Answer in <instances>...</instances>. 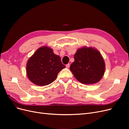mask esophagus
<instances>
[{"mask_svg":"<svg viewBox=\"0 0 129 129\" xmlns=\"http://www.w3.org/2000/svg\"><path fill=\"white\" fill-rule=\"evenodd\" d=\"M66 68H69V67H70V64L69 63L67 64H66Z\"/></svg>","mask_w":129,"mask_h":129,"instance_id":"esophagus-1","label":"esophagus"}]
</instances>
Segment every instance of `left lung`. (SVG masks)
<instances>
[{
	"label": "left lung",
	"mask_w": 129,
	"mask_h": 129,
	"mask_svg": "<svg viewBox=\"0 0 129 129\" xmlns=\"http://www.w3.org/2000/svg\"><path fill=\"white\" fill-rule=\"evenodd\" d=\"M74 76L81 83H96L102 79L105 71L102 56L96 49L83 47L74 55V62L70 67Z\"/></svg>",
	"instance_id": "1"
}]
</instances>
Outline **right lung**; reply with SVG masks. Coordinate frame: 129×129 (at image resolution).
<instances>
[{"label":"right lung","instance_id":"1","mask_svg":"<svg viewBox=\"0 0 129 129\" xmlns=\"http://www.w3.org/2000/svg\"><path fill=\"white\" fill-rule=\"evenodd\" d=\"M66 66L62 64L58 55L47 47L39 48L28 61L27 75L34 84L44 86L52 83L57 74Z\"/></svg>","mask_w":129,"mask_h":129}]
</instances>
